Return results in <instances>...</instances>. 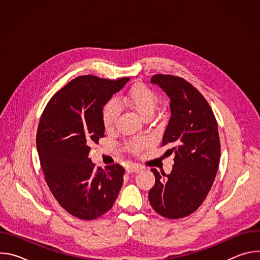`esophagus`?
Segmentation results:
<instances>
[{"instance_id": "esophagus-1", "label": "esophagus", "mask_w": 260, "mask_h": 260, "mask_svg": "<svg viewBox=\"0 0 260 260\" xmlns=\"http://www.w3.org/2000/svg\"><path fill=\"white\" fill-rule=\"evenodd\" d=\"M142 170L141 167H139L138 165H135V164H131L126 167V172L127 173H138Z\"/></svg>"}]
</instances>
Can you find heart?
Wrapping results in <instances>:
<instances>
[{"mask_svg": "<svg viewBox=\"0 0 260 260\" xmlns=\"http://www.w3.org/2000/svg\"><path fill=\"white\" fill-rule=\"evenodd\" d=\"M157 102L158 96L156 92L141 82L133 85L120 98L121 105L128 107L144 119L152 116ZM118 115L119 109L115 103L109 102L104 106L102 111V120L106 131H111L115 126ZM131 147L135 153H138L142 150L144 144L141 142H133L131 143Z\"/></svg>", "mask_w": 260, "mask_h": 260, "instance_id": "b5f03b06", "label": "heart"}]
</instances>
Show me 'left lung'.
Listing matches in <instances>:
<instances>
[{
    "label": "left lung",
    "instance_id": "left-lung-1",
    "mask_svg": "<svg viewBox=\"0 0 260 260\" xmlns=\"http://www.w3.org/2000/svg\"><path fill=\"white\" fill-rule=\"evenodd\" d=\"M151 82L171 100V118L161 145L169 146L167 152L175 157L169 175L151 169L155 184L148 198L160 216L179 219L199 209L215 180L220 159L217 121L203 94L185 79L157 74Z\"/></svg>",
    "mask_w": 260,
    "mask_h": 260
}]
</instances>
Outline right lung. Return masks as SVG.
Wrapping results in <instances>:
<instances>
[{
    "mask_svg": "<svg viewBox=\"0 0 260 260\" xmlns=\"http://www.w3.org/2000/svg\"><path fill=\"white\" fill-rule=\"evenodd\" d=\"M128 80L79 76L50 99L41 115L36 144L45 181L58 204L79 219L108 212L122 186L120 165L95 168L88 154L104 137L103 107Z\"/></svg>",
    "mask_w": 260,
    "mask_h": 260,
    "instance_id": "obj_1",
    "label": "right lung"
}]
</instances>
